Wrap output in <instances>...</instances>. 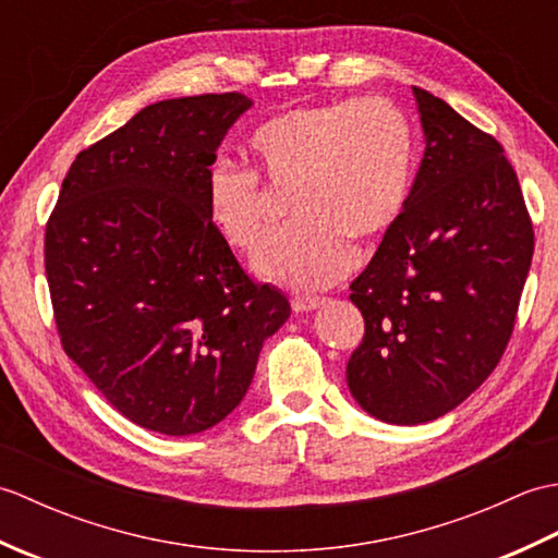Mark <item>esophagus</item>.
I'll use <instances>...</instances> for the list:
<instances>
[{"label":"esophagus","instance_id":"obj_1","mask_svg":"<svg viewBox=\"0 0 558 558\" xmlns=\"http://www.w3.org/2000/svg\"><path fill=\"white\" fill-rule=\"evenodd\" d=\"M324 304V298H292V310L294 312H314Z\"/></svg>","mask_w":558,"mask_h":558}]
</instances>
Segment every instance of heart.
<instances>
[{"mask_svg":"<svg viewBox=\"0 0 558 558\" xmlns=\"http://www.w3.org/2000/svg\"><path fill=\"white\" fill-rule=\"evenodd\" d=\"M244 150L252 171L230 160L210 165L208 218L232 248L252 252L270 222L263 185L288 192L294 218L268 236L254 266L294 290L338 282L357 258L350 236L374 240L393 228L412 194L414 132L386 98L282 110L246 136Z\"/></svg>","mask_w":558,"mask_h":558,"instance_id":"obj_1","label":"heart"}]
</instances>
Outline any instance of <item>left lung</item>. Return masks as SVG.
I'll list each match as a JSON object with an SVG mask.
<instances>
[{
  "mask_svg": "<svg viewBox=\"0 0 558 558\" xmlns=\"http://www.w3.org/2000/svg\"><path fill=\"white\" fill-rule=\"evenodd\" d=\"M412 93L426 144L420 172L405 213L350 286L364 316L350 393L390 424L432 422L487 381L535 252L499 141L429 90Z\"/></svg>",
  "mask_w": 558,
  "mask_h": 558,
  "instance_id": "left-lung-1",
  "label": "left lung"
}]
</instances>
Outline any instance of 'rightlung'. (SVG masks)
<instances>
[{
	"label": "right lung",
	"mask_w": 558,
	"mask_h": 558,
	"mask_svg": "<svg viewBox=\"0 0 558 558\" xmlns=\"http://www.w3.org/2000/svg\"><path fill=\"white\" fill-rule=\"evenodd\" d=\"M242 93L160 100L81 150L45 228L62 348L148 432H206L240 405L290 302L246 276L206 208Z\"/></svg>",
	"instance_id": "add662e5"
}]
</instances>
